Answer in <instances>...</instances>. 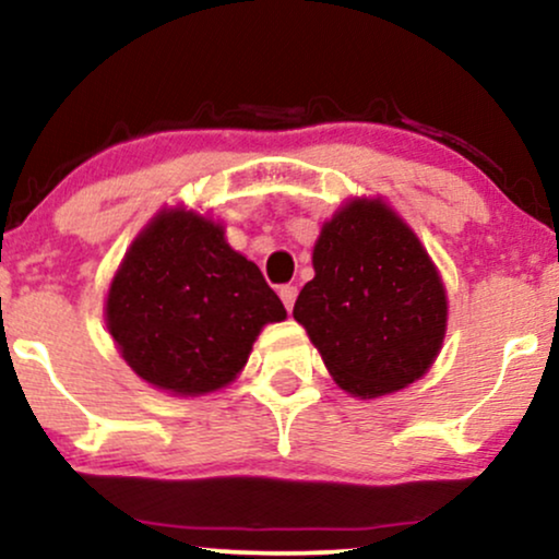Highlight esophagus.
<instances>
[{
    "mask_svg": "<svg viewBox=\"0 0 559 559\" xmlns=\"http://www.w3.org/2000/svg\"><path fill=\"white\" fill-rule=\"evenodd\" d=\"M280 298H282V302H285L287 311H293L295 298H298V287H295V285H282L280 287Z\"/></svg>",
    "mask_w": 559,
    "mask_h": 559,
    "instance_id": "1",
    "label": "esophagus"
}]
</instances>
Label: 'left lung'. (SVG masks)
Here are the masks:
<instances>
[{"instance_id":"1","label":"left lung","mask_w":559,"mask_h":559,"mask_svg":"<svg viewBox=\"0 0 559 559\" xmlns=\"http://www.w3.org/2000/svg\"><path fill=\"white\" fill-rule=\"evenodd\" d=\"M313 269L293 316L344 391L373 399L425 376L443 344L445 290L389 206L355 199L336 212L313 248Z\"/></svg>"}]
</instances>
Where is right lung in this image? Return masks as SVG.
<instances>
[{
  "label": "right lung",
  "mask_w": 559,
  "mask_h": 559,
  "mask_svg": "<svg viewBox=\"0 0 559 559\" xmlns=\"http://www.w3.org/2000/svg\"><path fill=\"white\" fill-rule=\"evenodd\" d=\"M287 316L223 227L165 212L134 240L106 302L123 360L157 389L197 396L230 383L261 326Z\"/></svg>",
  "instance_id": "right-lung-1"
}]
</instances>
